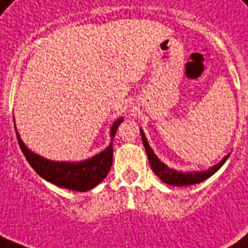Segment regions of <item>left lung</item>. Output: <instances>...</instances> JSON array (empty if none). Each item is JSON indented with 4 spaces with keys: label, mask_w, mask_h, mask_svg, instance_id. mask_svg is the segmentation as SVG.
Instances as JSON below:
<instances>
[{
    "label": "left lung",
    "mask_w": 248,
    "mask_h": 248,
    "mask_svg": "<svg viewBox=\"0 0 248 248\" xmlns=\"http://www.w3.org/2000/svg\"><path fill=\"white\" fill-rule=\"evenodd\" d=\"M141 134V140H143V145H144L145 152H147V156H148L149 164H151V168L155 171V174L160 177L162 182L168 183L170 186H190V185H196V183H200L205 181L207 178H209L211 175H213L216 173L217 170L220 169L221 166L224 165L225 161L228 160L229 155L225 156L222 160H221L217 165L212 166L211 169L207 170V171H196V173H181V171H177V170H173L168 168L165 164H162L156 155L154 154V151L149 147L148 141L145 139L144 132L140 130Z\"/></svg>",
    "instance_id": "obj_1"
}]
</instances>
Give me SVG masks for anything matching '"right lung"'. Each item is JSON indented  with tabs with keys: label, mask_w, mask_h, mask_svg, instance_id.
Returning a JSON list of instances; mask_svg holds the SVG:
<instances>
[{
	"label": "right lung",
	"mask_w": 248,
	"mask_h": 248,
	"mask_svg": "<svg viewBox=\"0 0 248 248\" xmlns=\"http://www.w3.org/2000/svg\"><path fill=\"white\" fill-rule=\"evenodd\" d=\"M122 120H118L111 127V138L116 135V131ZM19 147L23 152L24 157L27 158L32 169L35 170L37 174L46 179L48 182L54 183L57 186L69 188L74 191H88L94 186H97L105 177L108 171L110 170L111 162H113V143L109 144L104 152L96 155L90 160L82 162H56L49 161L46 158L37 156L23 144V141L19 137ZM113 141V140H111Z\"/></svg>",
	"instance_id": "right-lung-1"
}]
</instances>
